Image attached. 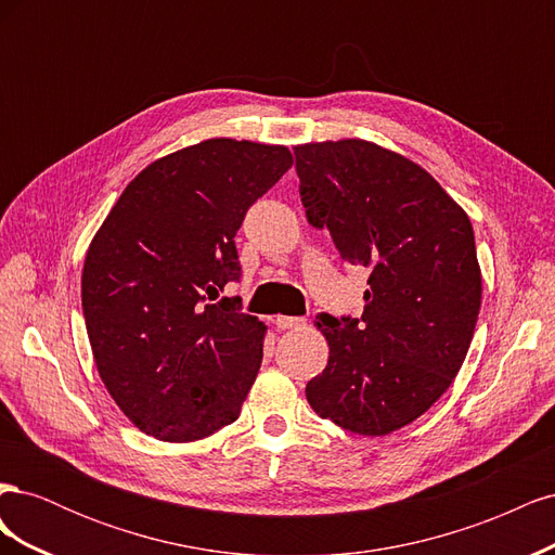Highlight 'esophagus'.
<instances>
[{
	"label": "esophagus",
	"mask_w": 555,
	"mask_h": 555,
	"mask_svg": "<svg viewBox=\"0 0 555 555\" xmlns=\"http://www.w3.org/2000/svg\"><path fill=\"white\" fill-rule=\"evenodd\" d=\"M275 326L280 331L300 328V326H306V319L304 317H284V314H280V317H275Z\"/></svg>",
	"instance_id": "34e87169"
}]
</instances>
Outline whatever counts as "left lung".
<instances>
[{"instance_id":"left-lung-1","label":"left lung","mask_w":555,"mask_h":555,"mask_svg":"<svg viewBox=\"0 0 555 555\" xmlns=\"http://www.w3.org/2000/svg\"><path fill=\"white\" fill-rule=\"evenodd\" d=\"M308 222L371 271L361 319L319 314L328 363L310 408L359 435L422 416L459 375L473 343L481 271L465 210L422 166L361 139L294 147Z\"/></svg>"}]
</instances>
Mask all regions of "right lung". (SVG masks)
Segmentation results:
<instances>
[{
  "mask_svg": "<svg viewBox=\"0 0 555 555\" xmlns=\"http://www.w3.org/2000/svg\"><path fill=\"white\" fill-rule=\"evenodd\" d=\"M284 145L208 139L133 178L90 243L82 314L108 393L139 430L194 442L233 424L266 326L231 298L236 231L289 171Z\"/></svg>",
  "mask_w": 555,
  "mask_h": 555,
  "instance_id": "add662e5",
  "label": "right lung"
}]
</instances>
